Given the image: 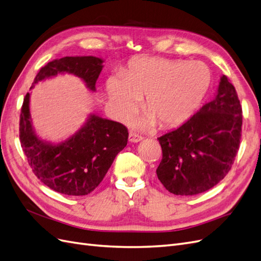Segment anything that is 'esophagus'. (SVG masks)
Here are the masks:
<instances>
[{"mask_svg": "<svg viewBox=\"0 0 261 261\" xmlns=\"http://www.w3.org/2000/svg\"><path fill=\"white\" fill-rule=\"evenodd\" d=\"M144 139L143 136H140L139 134L135 133V132H129V136H128V140L130 141V143H139V141H141Z\"/></svg>", "mask_w": 261, "mask_h": 261, "instance_id": "obj_1", "label": "esophagus"}]
</instances>
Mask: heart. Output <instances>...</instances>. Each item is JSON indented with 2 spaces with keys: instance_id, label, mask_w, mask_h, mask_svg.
Segmentation results:
<instances>
[{
  "instance_id": "obj_1",
  "label": "heart",
  "mask_w": 261,
  "mask_h": 261,
  "mask_svg": "<svg viewBox=\"0 0 261 261\" xmlns=\"http://www.w3.org/2000/svg\"><path fill=\"white\" fill-rule=\"evenodd\" d=\"M210 85V73L201 63L141 57L133 60L123 75L107 82L109 99L116 114L127 117L146 98V114L138 121L144 127L156 122L172 127L186 121L199 107Z\"/></svg>"
}]
</instances>
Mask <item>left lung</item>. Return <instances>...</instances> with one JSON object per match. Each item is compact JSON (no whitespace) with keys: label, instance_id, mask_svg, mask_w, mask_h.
I'll list each match as a JSON object with an SVG mask.
<instances>
[{"label":"left lung","instance_id":"1","mask_svg":"<svg viewBox=\"0 0 261 261\" xmlns=\"http://www.w3.org/2000/svg\"><path fill=\"white\" fill-rule=\"evenodd\" d=\"M242 123L238 93L223 75L215 98L178 128L158 138L162 160L156 175L165 189L193 196L223 179L240 148Z\"/></svg>","mask_w":261,"mask_h":261}]
</instances>
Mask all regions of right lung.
Segmentation results:
<instances>
[{
    "instance_id": "right-lung-1",
    "label": "right lung",
    "mask_w": 261,
    "mask_h": 261,
    "mask_svg": "<svg viewBox=\"0 0 261 261\" xmlns=\"http://www.w3.org/2000/svg\"><path fill=\"white\" fill-rule=\"evenodd\" d=\"M103 60L96 57H65L41 67L33 86L58 74L80 77L87 88L96 91ZM30 93L22 102L19 138L35 175L53 191L68 196L90 194L106 176L117 153L127 145L128 130L118 122L90 114L73 136L59 144L39 137L31 120Z\"/></svg>"
}]
</instances>
